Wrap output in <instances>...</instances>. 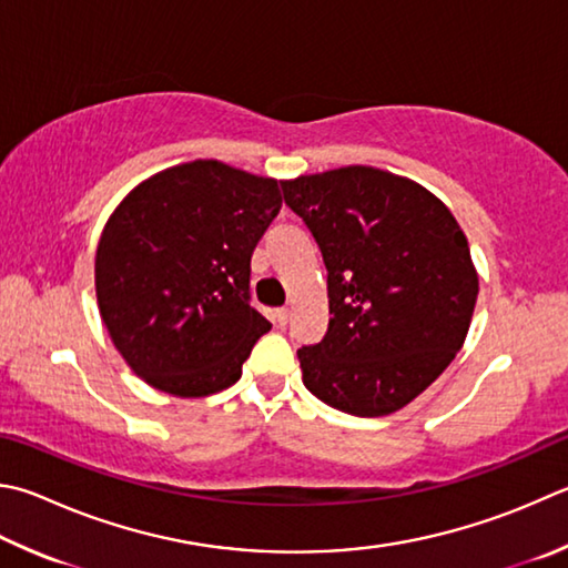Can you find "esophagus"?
Returning a JSON list of instances; mask_svg holds the SVG:
<instances>
[{"instance_id": "esophagus-1", "label": "esophagus", "mask_w": 568, "mask_h": 568, "mask_svg": "<svg viewBox=\"0 0 568 568\" xmlns=\"http://www.w3.org/2000/svg\"><path fill=\"white\" fill-rule=\"evenodd\" d=\"M287 320H291V313H287V307H277V311H273V323L277 327H285Z\"/></svg>"}]
</instances>
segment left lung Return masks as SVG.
<instances>
[{
  "mask_svg": "<svg viewBox=\"0 0 568 568\" xmlns=\"http://www.w3.org/2000/svg\"><path fill=\"white\" fill-rule=\"evenodd\" d=\"M327 267V333L297 349L325 405L383 417L409 405L464 345L479 277L437 195L395 173L345 166L283 183Z\"/></svg>",
  "mask_w": 568,
  "mask_h": 568,
  "instance_id": "8db88e82",
  "label": "left lung"
}]
</instances>
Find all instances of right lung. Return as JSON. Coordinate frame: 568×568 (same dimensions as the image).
Listing matches in <instances>:
<instances>
[{
  "label": "right lung",
  "mask_w": 568,
  "mask_h": 568,
  "mask_svg": "<svg viewBox=\"0 0 568 568\" xmlns=\"http://www.w3.org/2000/svg\"><path fill=\"white\" fill-rule=\"evenodd\" d=\"M277 181L191 161L136 185L97 248V297L129 367L176 397L239 383L271 323L251 305V255L281 211Z\"/></svg>",
  "instance_id": "right-lung-1"
}]
</instances>
